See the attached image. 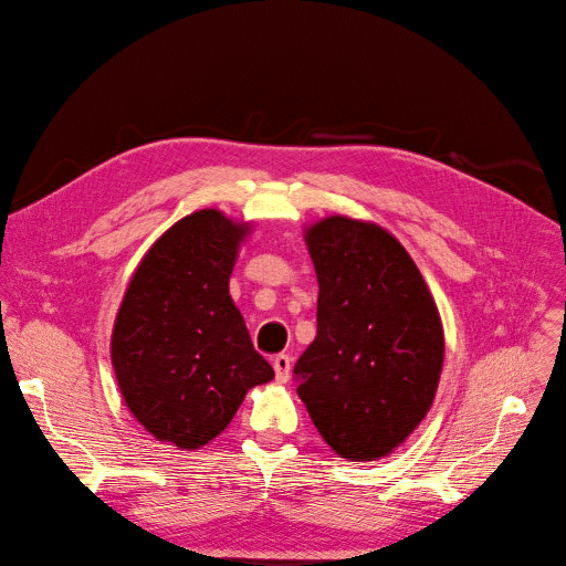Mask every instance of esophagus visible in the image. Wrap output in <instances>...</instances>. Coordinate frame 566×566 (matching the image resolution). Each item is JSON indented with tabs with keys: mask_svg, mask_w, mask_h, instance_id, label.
<instances>
[{
	"mask_svg": "<svg viewBox=\"0 0 566 566\" xmlns=\"http://www.w3.org/2000/svg\"><path fill=\"white\" fill-rule=\"evenodd\" d=\"M273 369H275V380L286 382L291 378V356L289 354H277L273 358Z\"/></svg>",
	"mask_w": 566,
	"mask_h": 566,
	"instance_id": "34e87169",
	"label": "esophagus"
}]
</instances>
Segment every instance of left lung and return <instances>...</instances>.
I'll use <instances>...</instances> for the list:
<instances>
[{
	"label": "left lung",
	"instance_id": "1",
	"mask_svg": "<svg viewBox=\"0 0 566 566\" xmlns=\"http://www.w3.org/2000/svg\"><path fill=\"white\" fill-rule=\"evenodd\" d=\"M317 334L295 363L317 432L349 461H376L430 412L443 369L434 297L400 241L371 221L332 214L306 228Z\"/></svg>",
	"mask_w": 566,
	"mask_h": 566
}]
</instances>
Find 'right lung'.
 I'll use <instances>...</instances> for the list:
<instances>
[{"label":"right lung","mask_w":566,"mask_h":566,"mask_svg":"<svg viewBox=\"0 0 566 566\" xmlns=\"http://www.w3.org/2000/svg\"><path fill=\"white\" fill-rule=\"evenodd\" d=\"M249 230L214 208L177 221L140 260L114 322L112 365L125 406L179 450L221 434L247 391L275 376L228 293Z\"/></svg>","instance_id":"add662e5"}]
</instances>
